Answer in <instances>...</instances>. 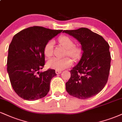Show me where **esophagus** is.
<instances>
[{
  "label": "esophagus",
  "mask_w": 122,
  "mask_h": 122,
  "mask_svg": "<svg viewBox=\"0 0 122 122\" xmlns=\"http://www.w3.org/2000/svg\"><path fill=\"white\" fill-rule=\"evenodd\" d=\"M61 73V70H56V73L57 74H60V73Z\"/></svg>",
  "instance_id": "obj_1"
}]
</instances>
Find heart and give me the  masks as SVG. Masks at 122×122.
Masks as SVG:
<instances>
[{
    "mask_svg": "<svg viewBox=\"0 0 122 122\" xmlns=\"http://www.w3.org/2000/svg\"><path fill=\"white\" fill-rule=\"evenodd\" d=\"M58 41L62 46L66 49V54L74 59L80 58L81 54V49L79 46H73V40L66 36H61L58 38ZM53 41L49 40L46 43L44 48V53L48 58L51 57L53 52ZM73 61L70 57H66L63 58H53L49 60L47 62V66L49 68L56 70H62L72 65Z\"/></svg>",
    "mask_w": 122,
    "mask_h": 122,
    "instance_id": "heart-1",
    "label": "heart"
}]
</instances>
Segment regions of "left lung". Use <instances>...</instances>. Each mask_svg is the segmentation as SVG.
Listing matches in <instances>:
<instances>
[{
    "mask_svg": "<svg viewBox=\"0 0 122 122\" xmlns=\"http://www.w3.org/2000/svg\"><path fill=\"white\" fill-rule=\"evenodd\" d=\"M80 42L83 53L78 64L70 70L71 77L66 83L70 95L86 99L97 94L107 82L111 55L108 42L101 35L86 28L64 30Z\"/></svg>",
    "mask_w": 122,
    "mask_h": 122,
    "instance_id": "left-lung-1",
    "label": "left lung"
}]
</instances>
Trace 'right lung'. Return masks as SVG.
I'll list each match as a JSON object with an SVG mask.
<instances>
[{"label": "right lung", "mask_w": 122, "mask_h": 122, "mask_svg": "<svg viewBox=\"0 0 122 122\" xmlns=\"http://www.w3.org/2000/svg\"><path fill=\"white\" fill-rule=\"evenodd\" d=\"M62 30L34 26L16 34L9 45L7 72L13 89L20 97L35 101L46 96L55 70H40L45 65L44 48Z\"/></svg>", "instance_id": "add662e5"}]
</instances>
